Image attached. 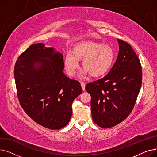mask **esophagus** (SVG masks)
Returning a JSON list of instances; mask_svg holds the SVG:
<instances>
[{
	"label": "esophagus",
	"instance_id": "1",
	"mask_svg": "<svg viewBox=\"0 0 157 157\" xmlns=\"http://www.w3.org/2000/svg\"><path fill=\"white\" fill-rule=\"evenodd\" d=\"M81 88H82V89H83V91H85V83H83V82H81Z\"/></svg>",
	"mask_w": 157,
	"mask_h": 157
}]
</instances>
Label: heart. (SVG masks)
<instances>
[{
    "label": "heart",
    "instance_id": "heart-1",
    "mask_svg": "<svg viewBox=\"0 0 157 157\" xmlns=\"http://www.w3.org/2000/svg\"><path fill=\"white\" fill-rule=\"evenodd\" d=\"M115 53L113 48L107 44L94 41L77 44L72 51L68 52L64 59L65 68L69 75L74 76L79 67V60H83L84 71L82 75L90 74L92 77H99L108 72L114 62Z\"/></svg>",
    "mask_w": 157,
    "mask_h": 157
}]
</instances>
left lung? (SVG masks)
<instances>
[{
	"label": "left lung",
	"mask_w": 157,
	"mask_h": 157,
	"mask_svg": "<svg viewBox=\"0 0 157 157\" xmlns=\"http://www.w3.org/2000/svg\"><path fill=\"white\" fill-rule=\"evenodd\" d=\"M119 53L107 75L89 83L92 118L101 128H111L126 119L132 111L142 84L141 64L132 46L118 39Z\"/></svg>",
	"instance_id": "obj_1"
}]
</instances>
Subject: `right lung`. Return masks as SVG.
Masks as SVG:
<instances>
[{"label":"right lung","instance_id":"1","mask_svg":"<svg viewBox=\"0 0 157 157\" xmlns=\"http://www.w3.org/2000/svg\"><path fill=\"white\" fill-rule=\"evenodd\" d=\"M63 67V55L43 43L29 47L14 66L21 108L38 124L52 130L68 124L72 102L82 93L79 82L66 76Z\"/></svg>","mask_w":157,"mask_h":157}]
</instances>
